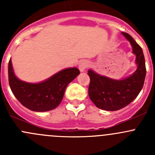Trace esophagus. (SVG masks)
<instances>
[{"mask_svg": "<svg viewBox=\"0 0 155 155\" xmlns=\"http://www.w3.org/2000/svg\"><path fill=\"white\" fill-rule=\"evenodd\" d=\"M89 65H90V64H89L88 61H87V60L82 61H81L79 64V70H80V72L85 71V69H86L87 68H88Z\"/></svg>", "mask_w": 155, "mask_h": 155, "instance_id": "34e87169", "label": "esophagus"}]
</instances>
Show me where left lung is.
Listing matches in <instances>:
<instances>
[{
	"label": "left lung",
	"mask_w": 155,
	"mask_h": 155,
	"mask_svg": "<svg viewBox=\"0 0 155 155\" xmlns=\"http://www.w3.org/2000/svg\"><path fill=\"white\" fill-rule=\"evenodd\" d=\"M121 34L130 43L132 52L136 55L135 72L124 79H114L92 70L87 71L89 97L97 107L104 110L116 111L125 107L138 96L144 85L146 68L143 49L130 35Z\"/></svg>",
	"instance_id": "obj_1"
}]
</instances>
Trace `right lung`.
I'll use <instances>...</instances> for the list:
<instances>
[{"label":"right lung","instance_id":"obj_1","mask_svg":"<svg viewBox=\"0 0 155 155\" xmlns=\"http://www.w3.org/2000/svg\"><path fill=\"white\" fill-rule=\"evenodd\" d=\"M79 73V69L76 68H66L43 82L30 83L17 78L11 58L8 64L11 91L24 107L34 112H46L55 109L62 101L67 86Z\"/></svg>","mask_w":155,"mask_h":155}]
</instances>
